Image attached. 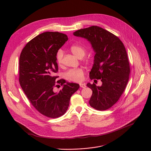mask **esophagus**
<instances>
[{"instance_id": "34e87169", "label": "esophagus", "mask_w": 151, "mask_h": 151, "mask_svg": "<svg viewBox=\"0 0 151 151\" xmlns=\"http://www.w3.org/2000/svg\"><path fill=\"white\" fill-rule=\"evenodd\" d=\"M79 85H80V87H81V88H85L86 87V84L84 83H80Z\"/></svg>"}]
</instances>
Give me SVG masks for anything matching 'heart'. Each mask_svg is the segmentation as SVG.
Returning a JSON list of instances; mask_svg holds the SVG:
<instances>
[{
    "label": "heart",
    "instance_id": "heart-1",
    "mask_svg": "<svg viewBox=\"0 0 151 151\" xmlns=\"http://www.w3.org/2000/svg\"><path fill=\"white\" fill-rule=\"evenodd\" d=\"M70 51L73 54L78 58L83 57L86 54V49L82 45L77 44H72L69 47ZM63 52L61 50H59L56 54V61L59 66H61L63 61ZM88 61V59H86ZM84 70L82 68H78L75 69H72L67 71L64 74V77L69 81L74 82L81 81L83 78Z\"/></svg>",
    "mask_w": 151,
    "mask_h": 151
}]
</instances>
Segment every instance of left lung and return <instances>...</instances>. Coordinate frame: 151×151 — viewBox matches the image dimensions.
<instances>
[{
	"instance_id": "obj_1",
	"label": "left lung",
	"mask_w": 151,
	"mask_h": 151,
	"mask_svg": "<svg viewBox=\"0 0 151 151\" xmlns=\"http://www.w3.org/2000/svg\"><path fill=\"white\" fill-rule=\"evenodd\" d=\"M73 35L90 42L95 55L90 78L102 82L100 87L87 84L93 91L89 103L99 111L108 109L118 101L129 79L130 69L125 48L116 36L99 26L80 29Z\"/></svg>"
}]
</instances>
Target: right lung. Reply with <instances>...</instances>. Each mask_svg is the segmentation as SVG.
Instances as JSON below:
<instances>
[{"instance_id": "obj_1", "label": "right lung", "mask_w": 151, "mask_h": 151, "mask_svg": "<svg viewBox=\"0 0 151 151\" xmlns=\"http://www.w3.org/2000/svg\"><path fill=\"white\" fill-rule=\"evenodd\" d=\"M68 40V36L57 32L41 33L30 41L21 52L19 82L27 97L41 114L56 118L64 115L70 99L79 85L61 79L56 81L58 65L56 54ZM57 83L63 88L54 91Z\"/></svg>"}]
</instances>
